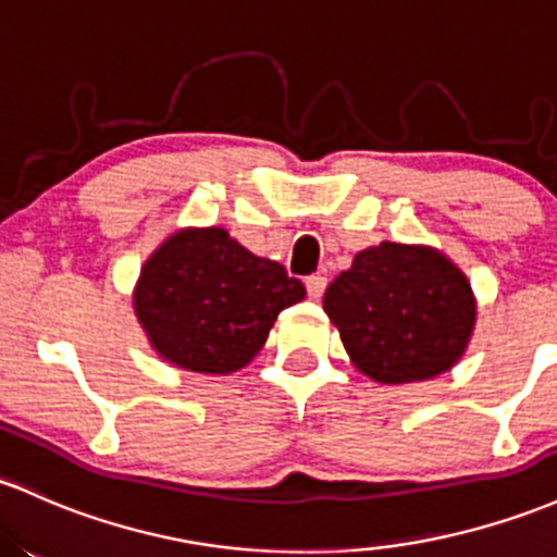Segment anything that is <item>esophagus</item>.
<instances>
[{"label":"esophagus","instance_id":"obj_1","mask_svg":"<svg viewBox=\"0 0 557 557\" xmlns=\"http://www.w3.org/2000/svg\"><path fill=\"white\" fill-rule=\"evenodd\" d=\"M325 288H327V280L322 277V274H311V277H307V293L309 298H314V301H320Z\"/></svg>","mask_w":557,"mask_h":557}]
</instances>
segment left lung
<instances>
[{
	"label": "left lung",
	"mask_w": 557,
	"mask_h": 557,
	"mask_svg": "<svg viewBox=\"0 0 557 557\" xmlns=\"http://www.w3.org/2000/svg\"><path fill=\"white\" fill-rule=\"evenodd\" d=\"M322 307L354 368L386 386L455 368L479 314L470 280L449 256L388 240L359 250L330 283Z\"/></svg>",
	"instance_id": "1"
}]
</instances>
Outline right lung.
I'll use <instances>...</instances> for the list:
<instances>
[{
    "label": "right lung",
    "mask_w": 557,
    "mask_h": 557,
    "mask_svg": "<svg viewBox=\"0 0 557 557\" xmlns=\"http://www.w3.org/2000/svg\"><path fill=\"white\" fill-rule=\"evenodd\" d=\"M304 298L301 280L224 227L176 230L148 256L132 293L152 351L200 375L253 362L280 311Z\"/></svg>",
    "instance_id": "obj_1"
}]
</instances>
